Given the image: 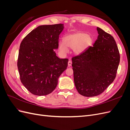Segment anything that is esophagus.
Segmentation results:
<instances>
[{
  "instance_id": "esophagus-1",
  "label": "esophagus",
  "mask_w": 130,
  "mask_h": 130,
  "mask_svg": "<svg viewBox=\"0 0 130 130\" xmlns=\"http://www.w3.org/2000/svg\"><path fill=\"white\" fill-rule=\"evenodd\" d=\"M72 61H69L68 62V66L69 67L71 66H72Z\"/></svg>"
}]
</instances>
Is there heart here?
<instances>
[{"instance_id": "heart-1", "label": "heart", "mask_w": 130, "mask_h": 130, "mask_svg": "<svg viewBox=\"0 0 130 130\" xmlns=\"http://www.w3.org/2000/svg\"><path fill=\"white\" fill-rule=\"evenodd\" d=\"M92 39L90 36L84 32H77L67 35L64 38V43H59V49L63 54L68 53V48L73 49L74 53L79 55L83 53L90 45Z\"/></svg>"}]
</instances>
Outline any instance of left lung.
Listing matches in <instances>:
<instances>
[{
	"mask_svg": "<svg viewBox=\"0 0 130 130\" xmlns=\"http://www.w3.org/2000/svg\"><path fill=\"white\" fill-rule=\"evenodd\" d=\"M93 46L72 58L75 87L81 95L97 96L115 79L120 54L113 37L100 27Z\"/></svg>",
	"mask_w": 130,
	"mask_h": 130,
	"instance_id": "8db88e82",
	"label": "left lung"
}]
</instances>
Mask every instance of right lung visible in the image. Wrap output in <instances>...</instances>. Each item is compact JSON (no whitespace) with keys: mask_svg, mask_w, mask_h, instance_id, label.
Masks as SVG:
<instances>
[{"mask_svg":"<svg viewBox=\"0 0 130 130\" xmlns=\"http://www.w3.org/2000/svg\"><path fill=\"white\" fill-rule=\"evenodd\" d=\"M63 24L40 25L27 34L20 45L17 67L21 82L35 95H46L55 89L58 78L67 68V58H60L59 35Z\"/></svg>","mask_w":130,"mask_h":130,"instance_id":"obj_1","label":"right lung"}]
</instances>
